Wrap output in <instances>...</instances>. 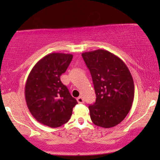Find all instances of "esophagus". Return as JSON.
<instances>
[{
  "mask_svg": "<svg viewBox=\"0 0 160 160\" xmlns=\"http://www.w3.org/2000/svg\"><path fill=\"white\" fill-rule=\"evenodd\" d=\"M76 100H77L78 103H84V99H83L82 97H78Z\"/></svg>",
  "mask_w": 160,
  "mask_h": 160,
  "instance_id": "obj_1",
  "label": "esophagus"
}]
</instances>
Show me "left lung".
Returning a JSON list of instances; mask_svg holds the SVG:
<instances>
[{"label":"left lung","mask_w":160,"mask_h":160,"mask_svg":"<svg viewBox=\"0 0 160 160\" xmlns=\"http://www.w3.org/2000/svg\"><path fill=\"white\" fill-rule=\"evenodd\" d=\"M82 56L96 94L95 102L89 106L92 122L104 128L117 125L128 114L134 99V82L128 66L106 50L84 52Z\"/></svg>","instance_id":"obj_1"}]
</instances>
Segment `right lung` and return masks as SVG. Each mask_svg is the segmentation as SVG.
<instances>
[{"label":"right lung","mask_w":160,"mask_h":160,"mask_svg":"<svg viewBox=\"0 0 160 160\" xmlns=\"http://www.w3.org/2000/svg\"><path fill=\"white\" fill-rule=\"evenodd\" d=\"M72 59L71 54H49L28 75L25 87L26 103L32 117L43 125L55 128L67 123L78 103L60 81Z\"/></svg>","instance_id":"add662e5"}]
</instances>
